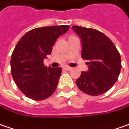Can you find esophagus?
<instances>
[{
	"mask_svg": "<svg viewBox=\"0 0 129 129\" xmlns=\"http://www.w3.org/2000/svg\"><path fill=\"white\" fill-rule=\"evenodd\" d=\"M64 69L67 70H70L72 69V68H70V67H69V66H65V67L64 68Z\"/></svg>",
	"mask_w": 129,
	"mask_h": 129,
	"instance_id": "34e87169",
	"label": "esophagus"
}]
</instances>
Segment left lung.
Here are the masks:
<instances>
[{
    "instance_id": "8db88e82",
    "label": "left lung",
    "mask_w": 129,
    "mask_h": 129,
    "mask_svg": "<svg viewBox=\"0 0 129 129\" xmlns=\"http://www.w3.org/2000/svg\"><path fill=\"white\" fill-rule=\"evenodd\" d=\"M73 29L81 40L83 59L87 60V72L82 71L76 81L83 92L96 96L104 94L117 81L121 59L114 43L104 34L94 28L78 25Z\"/></svg>"
}]
</instances>
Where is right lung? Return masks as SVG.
<instances>
[{
	"label": "right lung",
	"mask_w": 129,
	"mask_h": 129,
	"mask_svg": "<svg viewBox=\"0 0 129 129\" xmlns=\"http://www.w3.org/2000/svg\"><path fill=\"white\" fill-rule=\"evenodd\" d=\"M69 30V25H54L32 29L24 34L15 46L11 58V73L23 94L42 101L55 92L61 68H47L43 59L50 55L56 39Z\"/></svg>",
	"instance_id": "obj_1"
}]
</instances>
